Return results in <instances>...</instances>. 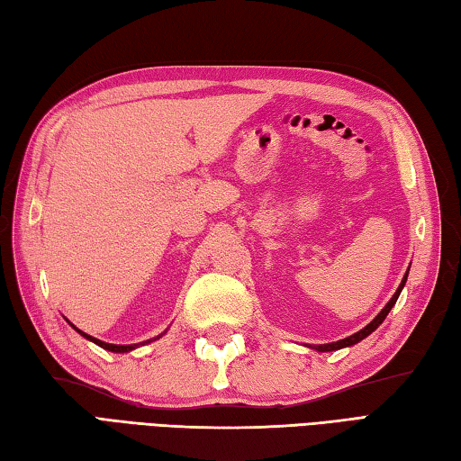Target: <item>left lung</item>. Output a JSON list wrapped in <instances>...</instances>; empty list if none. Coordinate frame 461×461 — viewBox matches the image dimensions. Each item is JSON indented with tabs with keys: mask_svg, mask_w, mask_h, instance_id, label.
I'll return each mask as SVG.
<instances>
[{
	"mask_svg": "<svg viewBox=\"0 0 461 461\" xmlns=\"http://www.w3.org/2000/svg\"><path fill=\"white\" fill-rule=\"evenodd\" d=\"M408 272H410V268L406 270V275H403V278H402V283H400V286H398V290L396 293H393V296L390 298V303L384 306L380 312H378V316L374 318V321L368 324V326H364L362 330H358L356 334H352V336H348V338H342V340H336V342H330V344H316V346H308V348H312V350H316V352H334V350H340V348H348V346H354V344H358V342H362L366 336H370L375 328H378L384 321H386V316H388V312L390 310L393 308V304H396V300H398V296H400V293H402V288L406 286V280H408Z\"/></svg>",
	"mask_w": 461,
	"mask_h": 461,
	"instance_id": "obj_1",
	"label": "left lung"
}]
</instances>
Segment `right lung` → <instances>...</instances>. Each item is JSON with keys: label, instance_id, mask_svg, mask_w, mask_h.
Returning a JSON list of instances; mask_svg holds the SVG:
<instances>
[{"label": "right lung", "instance_id": "add662e5", "mask_svg": "<svg viewBox=\"0 0 461 461\" xmlns=\"http://www.w3.org/2000/svg\"><path fill=\"white\" fill-rule=\"evenodd\" d=\"M69 322V321H68ZM71 324V322H69ZM73 326V324H71ZM73 330L75 332H79L83 338H87L89 342H93V344H97V346H101L103 350H109V352H115V354H125V352H131V350H135L137 346H143V344H151V342H155V340H158V338H161L163 334H167V330L163 332V334H158V336H155V338H151V340H145V342H139V344H109V342H103V340H99V338H93V336H89V334H86L83 330H79L77 326H73Z\"/></svg>", "mask_w": 461, "mask_h": 461}]
</instances>
